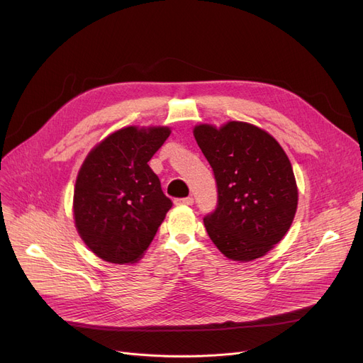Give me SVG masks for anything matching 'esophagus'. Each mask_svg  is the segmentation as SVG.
Wrapping results in <instances>:
<instances>
[{
    "mask_svg": "<svg viewBox=\"0 0 363 363\" xmlns=\"http://www.w3.org/2000/svg\"><path fill=\"white\" fill-rule=\"evenodd\" d=\"M194 203L193 197H185V199H177L175 204L177 206H191Z\"/></svg>",
    "mask_w": 363,
    "mask_h": 363,
    "instance_id": "obj_1",
    "label": "esophagus"
}]
</instances>
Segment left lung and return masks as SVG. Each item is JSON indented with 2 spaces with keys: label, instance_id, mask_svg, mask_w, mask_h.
I'll return each mask as SVG.
<instances>
[{
  "label": "left lung",
  "instance_id": "8db88e82",
  "mask_svg": "<svg viewBox=\"0 0 363 363\" xmlns=\"http://www.w3.org/2000/svg\"><path fill=\"white\" fill-rule=\"evenodd\" d=\"M193 132L218 185V207L203 219L208 237L231 260L264 256L287 234L297 211L298 191L287 155L252 123H201Z\"/></svg>",
  "mask_w": 363,
  "mask_h": 363
}]
</instances>
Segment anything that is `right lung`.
<instances>
[{
  "instance_id": "obj_1",
  "label": "right lung",
  "mask_w": 363,
  "mask_h": 363,
  "mask_svg": "<svg viewBox=\"0 0 363 363\" xmlns=\"http://www.w3.org/2000/svg\"><path fill=\"white\" fill-rule=\"evenodd\" d=\"M170 135L167 126H126L84 160L73 193V219L88 249L110 263L138 262L172 207L150 159Z\"/></svg>"
}]
</instances>
